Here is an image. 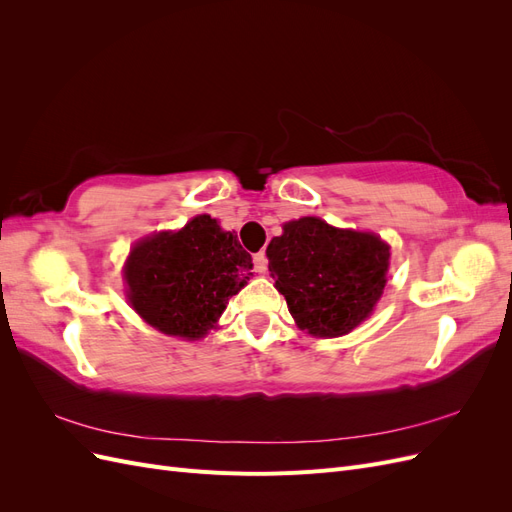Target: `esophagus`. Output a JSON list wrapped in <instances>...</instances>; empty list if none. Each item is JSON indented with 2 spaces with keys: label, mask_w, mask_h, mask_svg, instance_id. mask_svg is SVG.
I'll use <instances>...</instances> for the list:
<instances>
[{
  "label": "esophagus",
  "mask_w": 512,
  "mask_h": 512,
  "mask_svg": "<svg viewBox=\"0 0 512 512\" xmlns=\"http://www.w3.org/2000/svg\"><path fill=\"white\" fill-rule=\"evenodd\" d=\"M267 256H265V252H258V254H254V271L256 273H260V275H265L267 273Z\"/></svg>",
  "instance_id": "1"
}]
</instances>
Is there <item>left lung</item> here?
<instances>
[{
  "instance_id": "obj_1",
  "label": "left lung",
  "mask_w": 512,
  "mask_h": 512,
  "mask_svg": "<svg viewBox=\"0 0 512 512\" xmlns=\"http://www.w3.org/2000/svg\"><path fill=\"white\" fill-rule=\"evenodd\" d=\"M275 288L299 329L339 337L361 324L386 284L389 245L371 232L339 230L318 218L284 224L267 247Z\"/></svg>"
}]
</instances>
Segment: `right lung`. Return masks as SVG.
Segmentation results:
<instances>
[{"label": "right lung", "instance_id": "obj_1", "mask_svg": "<svg viewBox=\"0 0 512 512\" xmlns=\"http://www.w3.org/2000/svg\"><path fill=\"white\" fill-rule=\"evenodd\" d=\"M252 256L237 235L209 215L177 232L138 241L126 262L128 299L136 314L166 335L198 339L250 280Z\"/></svg>", "mask_w": 512, "mask_h": 512}]
</instances>
